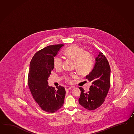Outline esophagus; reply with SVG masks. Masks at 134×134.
<instances>
[{
  "instance_id": "obj_1",
  "label": "esophagus",
  "mask_w": 134,
  "mask_h": 134,
  "mask_svg": "<svg viewBox=\"0 0 134 134\" xmlns=\"http://www.w3.org/2000/svg\"><path fill=\"white\" fill-rule=\"evenodd\" d=\"M71 88H72L71 87H69V86H67V87H65L66 92H68V91L71 90Z\"/></svg>"
}]
</instances>
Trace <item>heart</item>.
<instances>
[{
	"mask_svg": "<svg viewBox=\"0 0 134 134\" xmlns=\"http://www.w3.org/2000/svg\"><path fill=\"white\" fill-rule=\"evenodd\" d=\"M64 55L74 61V67L81 75H86L91 71L92 67V57L91 53L84 50L83 48L76 44L69 46L64 52ZM62 65V59L59 57H56L54 60V66L56 69H60ZM75 76V75H72ZM67 81L71 80L69 77H66Z\"/></svg>",
	"mask_w": 134,
	"mask_h": 134,
	"instance_id": "b5f03b06",
	"label": "heart"
}]
</instances>
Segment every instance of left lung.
Segmentation results:
<instances>
[{
	"instance_id": "obj_1",
	"label": "left lung",
	"mask_w": 134,
	"mask_h": 134,
	"mask_svg": "<svg viewBox=\"0 0 134 134\" xmlns=\"http://www.w3.org/2000/svg\"><path fill=\"white\" fill-rule=\"evenodd\" d=\"M110 67L107 58L101 52L95 59L94 67L86 78L91 82L90 91L85 93L81 87L79 104L89 110L100 107L104 102L110 86Z\"/></svg>"
}]
</instances>
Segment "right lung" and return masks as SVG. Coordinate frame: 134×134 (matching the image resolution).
<instances>
[{"mask_svg": "<svg viewBox=\"0 0 134 134\" xmlns=\"http://www.w3.org/2000/svg\"><path fill=\"white\" fill-rule=\"evenodd\" d=\"M64 44L46 47L36 53L30 63L28 86L33 97L43 111L54 113L64 104L66 91L61 86H49L48 80L54 69V57Z\"/></svg>", "mask_w": 134, "mask_h": 134, "instance_id": "1", "label": "right lung"}]
</instances>
